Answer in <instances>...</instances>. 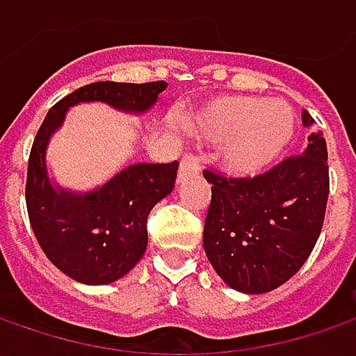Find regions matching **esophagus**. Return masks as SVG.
I'll use <instances>...</instances> for the list:
<instances>
[{
    "label": "esophagus",
    "mask_w": 356,
    "mask_h": 356,
    "mask_svg": "<svg viewBox=\"0 0 356 356\" xmlns=\"http://www.w3.org/2000/svg\"><path fill=\"white\" fill-rule=\"evenodd\" d=\"M192 172H200V158L194 154H186L180 162V178L184 174H192Z\"/></svg>",
    "instance_id": "1"
}]
</instances>
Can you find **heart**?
Listing matches in <instances>:
<instances>
[{
  "instance_id": "heart-1",
  "label": "heart",
  "mask_w": 356,
  "mask_h": 356,
  "mask_svg": "<svg viewBox=\"0 0 356 356\" xmlns=\"http://www.w3.org/2000/svg\"><path fill=\"white\" fill-rule=\"evenodd\" d=\"M198 138L224 144L222 162L234 174L266 170L295 136L291 106L264 97H218L186 117Z\"/></svg>"
}]
</instances>
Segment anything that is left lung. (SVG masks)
<instances>
[{
    "mask_svg": "<svg viewBox=\"0 0 356 356\" xmlns=\"http://www.w3.org/2000/svg\"><path fill=\"white\" fill-rule=\"evenodd\" d=\"M313 118L303 113V124ZM212 200L204 250L216 273L243 293H266L291 280L321 234L329 164L321 134L307 148L257 176H226L206 168Z\"/></svg>",
    "mask_w": 356,
    "mask_h": 356,
    "instance_id": "1",
    "label": "left lung"
}]
</instances>
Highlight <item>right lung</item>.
Wrapping results in <instances>:
<instances>
[{"mask_svg": "<svg viewBox=\"0 0 356 356\" xmlns=\"http://www.w3.org/2000/svg\"><path fill=\"white\" fill-rule=\"evenodd\" d=\"M166 89L152 83H90L63 97L37 130L27 166L25 202L33 234L43 253L69 277L101 285L129 273L146 252V220L156 202L170 194L178 160L166 164H134L103 188L75 196L49 184L45 146L69 106L103 101L122 111L143 113Z\"/></svg>", "mask_w": 356, "mask_h": 356, "instance_id": "right-lung-1", "label": "right lung"}]
</instances>
